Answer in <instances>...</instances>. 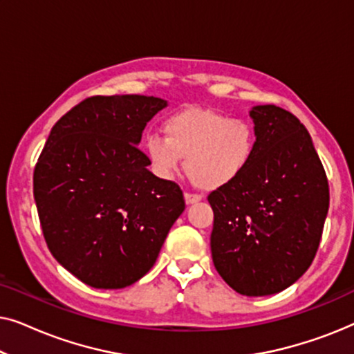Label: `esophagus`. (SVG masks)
I'll return each instance as SVG.
<instances>
[{"label": "esophagus", "instance_id": "esophagus-1", "mask_svg": "<svg viewBox=\"0 0 354 354\" xmlns=\"http://www.w3.org/2000/svg\"><path fill=\"white\" fill-rule=\"evenodd\" d=\"M203 200V196L201 195H198V193H185V201H187V205H193V203H198V201H201Z\"/></svg>", "mask_w": 354, "mask_h": 354}]
</instances>
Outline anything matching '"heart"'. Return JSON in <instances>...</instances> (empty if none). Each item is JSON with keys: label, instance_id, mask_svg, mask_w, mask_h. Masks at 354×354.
I'll list each match as a JSON object with an SVG mask.
<instances>
[{"label": "heart", "instance_id": "b5f03b06", "mask_svg": "<svg viewBox=\"0 0 354 354\" xmlns=\"http://www.w3.org/2000/svg\"><path fill=\"white\" fill-rule=\"evenodd\" d=\"M164 137L148 133L145 149L154 171L176 177L185 157V171L196 187L216 190L243 176L256 153L254 125L211 109L188 108L164 120Z\"/></svg>", "mask_w": 354, "mask_h": 354}]
</instances>
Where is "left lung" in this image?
<instances>
[{"label":"left lung","instance_id":"left-lung-1","mask_svg":"<svg viewBox=\"0 0 354 354\" xmlns=\"http://www.w3.org/2000/svg\"><path fill=\"white\" fill-rule=\"evenodd\" d=\"M258 143L243 176L207 195L214 268L235 292L266 297L311 266L328 211V182L308 130L279 106H254Z\"/></svg>","mask_w":354,"mask_h":354}]
</instances>
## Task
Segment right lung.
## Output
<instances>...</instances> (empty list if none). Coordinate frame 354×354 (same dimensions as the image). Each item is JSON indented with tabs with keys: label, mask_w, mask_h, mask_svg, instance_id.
<instances>
[{
	"label": "right lung",
	"mask_w": 354,
	"mask_h": 354,
	"mask_svg": "<svg viewBox=\"0 0 354 354\" xmlns=\"http://www.w3.org/2000/svg\"><path fill=\"white\" fill-rule=\"evenodd\" d=\"M167 101L90 96L51 129L33 171V196L48 248L93 288L143 277L185 209L180 187L148 171L143 129Z\"/></svg>",
	"instance_id": "1"
}]
</instances>
